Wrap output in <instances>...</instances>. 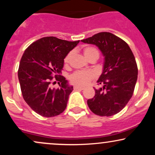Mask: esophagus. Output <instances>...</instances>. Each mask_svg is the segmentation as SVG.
<instances>
[{
	"instance_id": "obj_1",
	"label": "esophagus",
	"mask_w": 155,
	"mask_h": 155,
	"mask_svg": "<svg viewBox=\"0 0 155 155\" xmlns=\"http://www.w3.org/2000/svg\"><path fill=\"white\" fill-rule=\"evenodd\" d=\"M74 90H83L84 87H79V86H74Z\"/></svg>"
}]
</instances>
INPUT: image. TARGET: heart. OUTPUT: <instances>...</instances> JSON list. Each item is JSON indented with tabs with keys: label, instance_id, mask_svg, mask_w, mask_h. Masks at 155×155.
<instances>
[{
	"label": "heart",
	"instance_id": "heart-1",
	"mask_svg": "<svg viewBox=\"0 0 155 155\" xmlns=\"http://www.w3.org/2000/svg\"><path fill=\"white\" fill-rule=\"evenodd\" d=\"M85 58L87 59L90 56L95 55L97 58L99 57V52L95 48L87 47L84 49L83 50ZM71 52H69L64 58V63L65 64L68 63L69 60L71 57ZM95 73L90 71H78L74 72L72 75L70 76V80L73 84L76 85H79V86H85L90 82L92 79L95 78Z\"/></svg>",
	"mask_w": 155,
	"mask_h": 155
}]
</instances>
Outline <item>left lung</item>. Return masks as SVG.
<instances>
[{"label":"left lung","mask_w":155,"mask_h":155,"mask_svg":"<svg viewBox=\"0 0 155 155\" xmlns=\"http://www.w3.org/2000/svg\"><path fill=\"white\" fill-rule=\"evenodd\" d=\"M83 43L94 44L104 57L103 72L97 81L101 87L87 100L90 109L95 114L110 117L119 113L130 100L138 78L136 59L128 44L115 35L101 32Z\"/></svg>","instance_id":"1"}]
</instances>
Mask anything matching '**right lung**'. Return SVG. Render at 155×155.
I'll return each mask as SVG.
<instances>
[{"instance_id":"obj_1","label":"right lung","mask_w":155,"mask_h":155,"mask_svg":"<svg viewBox=\"0 0 155 155\" xmlns=\"http://www.w3.org/2000/svg\"><path fill=\"white\" fill-rule=\"evenodd\" d=\"M79 43V41L44 37L33 42L25 51L18 70L21 91L28 106L41 116H57L66 108L69 95L74 89L61 76V71L65 57ZM53 79L58 81L59 88L50 87Z\"/></svg>"}]
</instances>
